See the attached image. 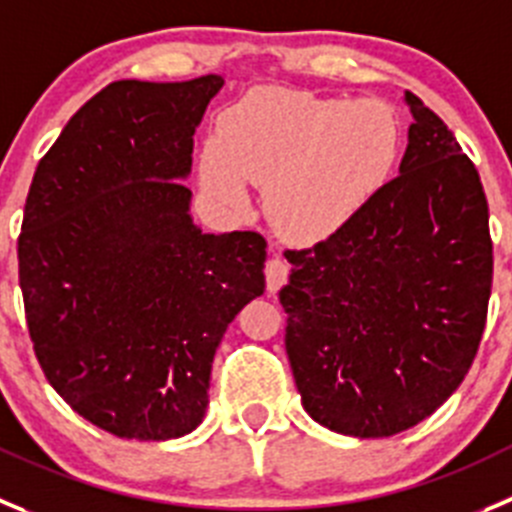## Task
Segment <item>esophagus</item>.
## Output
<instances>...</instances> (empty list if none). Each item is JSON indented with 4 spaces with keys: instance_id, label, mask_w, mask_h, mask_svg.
<instances>
[{
    "instance_id": "1",
    "label": "esophagus",
    "mask_w": 512,
    "mask_h": 512,
    "mask_svg": "<svg viewBox=\"0 0 512 512\" xmlns=\"http://www.w3.org/2000/svg\"><path fill=\"white\" fill-rule=\"evenodd\" d=\"M288 262H285L283 255H272L270 260L265 262V280H267V290L270 293H275V290H280V285L288 280Z\"/></svg>"
}]
</instances>
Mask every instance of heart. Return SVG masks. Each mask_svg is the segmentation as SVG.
<instances>
[{"mask_svg":"<svg viewBox=\"0 0 512 512\" xmlns=\"http://www.w3.org/2000/svg\"><path fill=\"white\" fill-rule=\"evenodd\" d=\"M399 141V118L384 100L255 90L219 118L204 181L227 202H240L242 181L267 189L272 224L295 240H313L348 222L381 189Z\"/></svg>","mask_w":512,"mask_h":512,"instance_id":"1","label":"heart"}]
</instances>
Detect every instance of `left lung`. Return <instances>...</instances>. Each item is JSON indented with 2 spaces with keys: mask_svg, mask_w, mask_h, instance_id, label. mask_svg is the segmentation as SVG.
<instances>
[{
  "mask_svg": "<svg viewBox=\"0 0 512 512\" xmlns=\"http://www.w3.org/2000/svg\"><path fill=\"white\" fill-rule=\"evenodd\" d=\"M412 111L399 176L331 237L285 250V351L310 417L391 437L437 412L475 361L493 240L475 164L442 118Z\"/></svg>",
  "mask_w": 512,
  "mask_h": 512,
  "instance_id": "1",
  "label": "left lung"
}]
</instances>
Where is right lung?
Wrapping results in <instances>:
<instances>
[{"label": "right lung", "instance_id": "1", "mask_svg": "<svg viewBox=\"0 0 512 512\" xmlns=\"http://www.w3.org/2000/svg\"><path fill=\"white\" fill-rule=\"evenodd\" d=\"M222 85H105L32 176L17 257L35 356L73 412L116 437L197 429L219 341L265 290V237L204 234L181 184Z\"/></svg>", "mask_w": 512, "mask_h": 512}]
</instances>
